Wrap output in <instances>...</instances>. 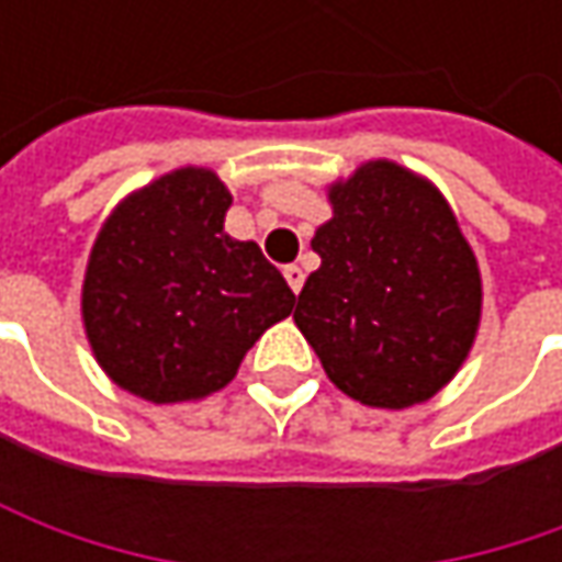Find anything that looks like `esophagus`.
Instances as JSON below:
<instances>
[{
  "label": "esophagus",
  "mask_w": 562,
  "mask_h": 562,
  "mask_svg": "<svg viewBox=\"0 0 562 562\" xmlns=\"http://www.w3.org/2000/svg\"><path fill=\"white\" fill-rule=\"evenodd\" d=\"M284 278H288V284H291L293 293H300L303 281H306V274H303V269H300V266H284Z\"/></svg>",
  "instance_id": "34e87169"
}]
</instances>
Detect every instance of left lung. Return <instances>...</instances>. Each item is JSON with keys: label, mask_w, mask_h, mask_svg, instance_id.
I'll return each mask as SVG.
<instances>
[{"label": "left lung", "mask_w": 562, "mask_h": 562, "mask_svg": "<svg viewBox=\"0 0 562 562\" xmlns=\"http://www.w3.org/2000/svg\"><path fill=\"white\" fill-rule=\"evenodd\" d=\"M315 227L322 266L293 322L337 391L375 409L431 400L469 357L482 322V271L443 193L372 159L328 184Z\"/></svg>", "instance_id": "8db88e82"}]
</instances>
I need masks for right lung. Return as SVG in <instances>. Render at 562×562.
<instances>
[{
	"label": "right lung",
	"mask_w": 562,
	"mask_h": 562,
	"mask_svg": "<svg viewBox=\"0 0 562 562\" xmlns=\"http://www.w3.org/2000/svg\"><path fill=\"white\" fill-rule=\"evenodd\" d=\"M231 190L175 168L127 193L99 227L80 318L99 369L149 403L203 400L293 313V291L252 240L225 234Z\"/></svg>",
	"instance_id": "add662e5"
}]
</instances>
